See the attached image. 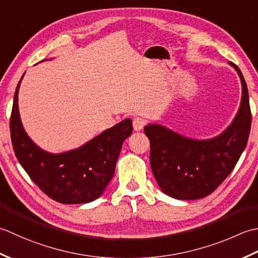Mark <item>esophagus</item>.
<instances>
[{
  "instance_id": "34e87169",
  "label": "esophagus",
  "mask_w": 258,
  "mask_h": 258,
  "mask_svg": "<svg viewBox=\"0 0 258 258\" xmlns=\"http://www.w3.org/2000/svg\"><path fill=\"white\" fill-rule=\"evenodd\" d=\"M133 124H134V129H135L136 131H139V130H141V129H143V128L145 127L146 121H145V120H144L143 118L137 117V118L134 119Z\"/></svg>"
}]
</instances>
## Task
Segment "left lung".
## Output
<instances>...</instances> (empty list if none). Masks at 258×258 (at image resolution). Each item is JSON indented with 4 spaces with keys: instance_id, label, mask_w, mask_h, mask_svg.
I'll return each instance as SVG.
<instances>
[{
    "instance_id": "obj_1",
    "label": "left lung",
    "mask_w": 258,
    "mask_h": 258,
    "mask_svg": "<svg viewBox=\"0 0 258 258\" xmlns=\"http://www.w3.org/2000/svg\"><path fill=\"white\" fill-rule=\"evenodd\" d=\"M241 80L239 111L224 133L210 140L185 138L159 124L145 127L150 140V166L161 190L177 199L208 196L237 164L248 141L251 123L248 90L239 68L230 62Z\"/></svg>"
}]
</instances>
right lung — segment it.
Listing matches in <instances>:
<instances>
[{
    "label": "right lung",
    "mask_w": 258,
    "mask_h": 258,
    "mask_svg": "<svg viewBox=\"0 0 258 258\" xmlns=\"http://www.w3.org/2000/svg\"><path fill=\"white\" fill-rule=\"evenodd\" d=\"M20 82L14 94L10 131L21 166L35 185L57 203L85 204L101 196L113 177L123 141L133 134L131 119L122 120L80 148L52 155L35 146L22 127L18 107Z\"/></svg>",
    "instance_id": "right-lung-1"
}]
</instances>
